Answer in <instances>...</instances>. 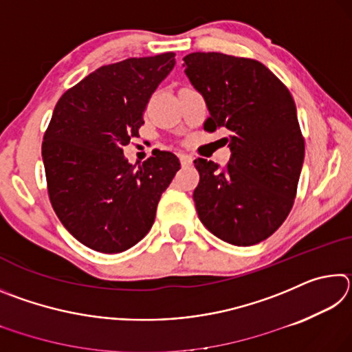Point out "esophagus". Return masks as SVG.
I'll return each mask as SVG.
<instances>
[{
	"label": "esophagus",
	"instance_id": "obj_1",
	"mask_svg": "<svg viewBox=\"0 0 352 352\" xmlns=\"http://www.w3.org/2000/svg\"><path fill=\"white\" fill-rule=\"evenodd\" d=\"M178 158H180V163H182V166H189V164H192V157H190V155L180 153V155H178Z\"/></svg>",
	"mask_w": 352,
	"mask_h": 352
}]
</instances>
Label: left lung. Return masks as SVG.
Masks as SVG:
<instances>
[{
  "label": "left lung",
  "mask_w": 352,
  "mask_h": 352,
  "mask_svg": "<svg viewBox=\"0 0 352 352\" xmlns=\"http://www.w3.org/2000/svg\"><path fill=\"white\" fill-rule=\"evenodd\" d=\"M188 79L204 94L206 132L226 129L225 168L194 160L199 219L219 239L237 247L265 241L294 206L305 162V138L287 87L258 60L220 52L183 58Z\"/></svg>",
  "instance_id": "obj_1"
}]
</instances>
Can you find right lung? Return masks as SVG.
<instances>
[{
	"instance_id": "add662e5",
	"label": "right lung",
	"mask_w": 352,
	"mask_h": 352,
	"mask_svg": "<svg viewBox=\"0 0 352 352\" xmlns=\"http://www.w3.org/2000/svg\"><path fill=\"white\" fill-rule=\"evenodd\" d=\"M174 65V52L105 65L56 104L41 144L47 194L65 228L94 252L138 243L180 169L172 152L155 151L135 168L122 151L140 136L148 99Z\"/></svg>"
}]
</instances>
